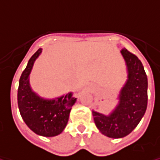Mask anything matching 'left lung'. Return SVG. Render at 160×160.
<instances>
[{"label":"left lung","mask_w":160,"mask_h":160,"mask_svg":"<svg viewBox=\"0 0 160 160\" xmlns=\"http://www.w3.org/2000/svg\"><path fill=\"white\" fill-rule=\"evenodd\" d=\"M126 61L128 79L119 96V105L111 114L92 111L97 128L109 138H123L132 132L147 107V76L141 61L127 49L121 50Z\"/></svg>","instance_id":"8db88e82"}]
</instances>
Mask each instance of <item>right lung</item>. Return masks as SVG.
<instances>
[{
  "label": "right lung",
  "instance_id": "add662e5",
  "mask_svg": "<svg viewBox=\"0 0 160 160\" xmlns=\"http://www.w3.org/2000/svg\"><path fill=\"white\" fill-rule=\"evenodd\" d=\"M41 53L40 48L33 53L21 75L17 93L18 107L24 122L33 132L45 137H53L61 133L65 129L76 98L69 92L66 96L49 100L41 99L31 90L29 74Z\"/></svg>",
  "mask_w": 160,
  "mask_h": 160
}]
</instances>
